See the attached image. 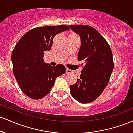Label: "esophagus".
Segmentation results:
<instances>
[{
    "mask_svg": "<svg viewBox=\"0 0 133 133\" xmlns=\"http://www.w3.org/2000/svg\"><path fill=\"white\" fill-rule=\"evenodd\" d=\"M72 72V71L71 69H70L69 68L66 69V74H71Z\"/></svg>",
    "mask_w": 133,
    "mask_h": 133,
    "instance_id": "34e87169",
    "label": "esophagus"
}]
</instances>
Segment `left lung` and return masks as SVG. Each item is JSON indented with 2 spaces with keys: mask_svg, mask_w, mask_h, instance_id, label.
<instances>
[{
  "mask_svg": "<svg viewBox=\"0 0 133 133\" xmlns=\"http://www.w3.org/2000/svg\"><path fill=\"white\" fill-rule=\"evenodd\" d=\"M81 41L78 61L83 67L74 84L70 86L71 94L81 103H89L105 89L114 69L112 53L109 44L97 30L89 25H70Z\"/></svg>",
  "mask_w": 133,
  "mask_h": 133,
  "instance_id": "8db88e82",
  "label": "left lung"
}]
</instances>
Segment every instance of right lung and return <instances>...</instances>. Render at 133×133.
Here are the masks:
<instances>
[{"mask_svg":"<svg viewBox=\"0 0 133 133\" xmlns=\"http://www.w3.org/2000/svg\"><path fill=\"white\" fill-rule=\"evenodd\" d=\"M69 30L65 25L38 27L24 35L12 53L13 73L22 92L33 99L47 96L55 79L64 74L65 66H51L44 61V52L49 51L53 38L57 34Z\"/></svg>","mask_w":133,"mask_h":133,"instance_id":"1","label":"right lung"}]
</instances>
